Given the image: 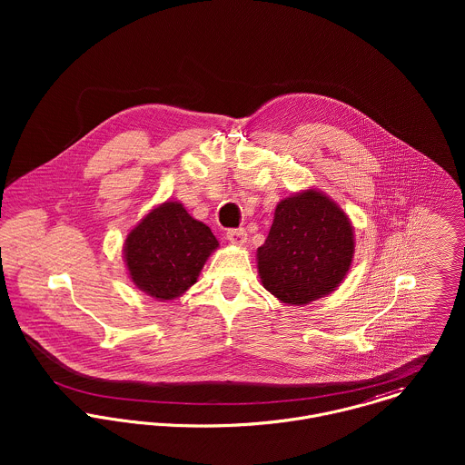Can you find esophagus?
<instances>
[{
	"mask_svg": "<svg viewBox=\"0 0 465 465\" xmlns=\"http://www.w3.org/2000/svg\"><path fill=\"white\" fill-rule=\"evenodd\" d=\"M227 240L232 245H245L247 243V232H245V229H229L227 231Z\"/></svg>",
	"mask_w": 465,
	"mask_h": 465,
	"instance_id": "1",
	"label": "esophagus"
}]
</instances>
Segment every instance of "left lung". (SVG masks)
I'll return each instance as SVG.
<instances>
[{
    "instance_id": "left-lung-1",
    "label": "left lung",
    "mask_w": 465,
    "mask_h": 465,
    "mask_svg": "<svg viewBox=\"0 0 465 465\" xmlns=\"http://www.w3.org/2000/svg\"><path fill=\"white\" fill-rule=\"evenodd\" d=\"M354 256V229L334 200L304 190L281 200L258 249L262 284L281 302L304 306L330 295Z\"/></svg>"
}]
</instances>
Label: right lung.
Masks as SVG:
<instances>
[{"instance_id": "right-lung-1", "label": "right lung", "mask_w": 465, "mask_h": 465, "mask_svg": "<svg viewBox=\"0 0 465 465\" xmlns=\"http://www.w3.org/2000/svg\"><path fill=\"white\" fill-rule=\"evenodd\" d=\"M218 240L181 202L153 207L129 232L124 258L134 284L150 297L173 301L190 290Z\"/></svg>"}]
</instances>
